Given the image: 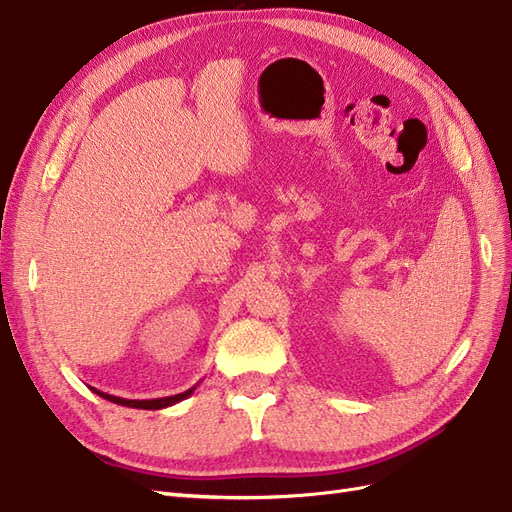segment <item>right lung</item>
Returning <instances> with one entry per match:
<instances>
[{"instance_id": "add662e5", "label": "right lung", "mask_w": 512, "mask_h": 512, "mask_svg": "<svg viewBox=\"0 0 512 512\" xmlns=\"http://www.w3.org/2000/svg\"><path fill=\"white\" fill-rule=\"evenodd\" d=\"M196 386H192V389L183 391V393H177V395H170V397H158V399H123V397H115V395H108V393H102L98 389H91L96 395L113 401V404H119V406H126V408H141V410H162V408H168V406H175L179 404V401L188 399L192 393H194Z\"/></svg>"}]
</instances>
